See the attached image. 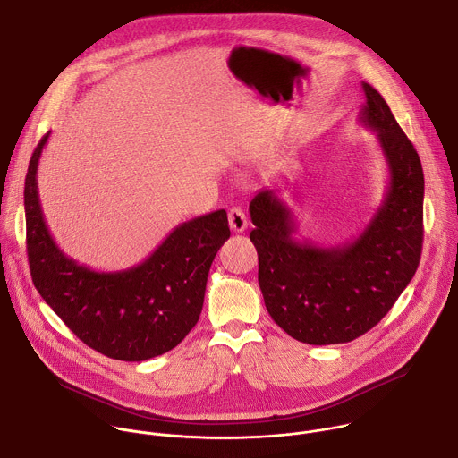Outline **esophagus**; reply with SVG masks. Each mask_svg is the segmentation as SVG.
<instances>
[{
    "instance_id": "34e87169",
    "label": "esophagus",
    "mask_w": 458,
    "mask_h": 458,
    "mask_svg": "<svg viewBox=\"0 0 458 458\" xmlns=\"http://www.w3.org/2000/svg\"><path fill=\"white\" fill-rule=\"evenodd\" d=\"M228 223H230L232 232L242 233V232L246 230V226H248V219H246L242 208H239V207L230 208V212H228Z\"/></svg>"
}]
</instances>
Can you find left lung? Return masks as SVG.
Segmentation results:
<instances>
[{
  "label": "left lung",
  "instance_id": "obj_1",
  "mask_svg": "<svg viewBox=\"0 0 458 458\" xmlns=\"http://www.w3.org/2000/svg\"><path fill=\"white\" fill-rule=\"evenodd\" d=\"M359 121L377 132L389 182L366 230L344 246L297 241L292 210L274 190L250 203L259 286L272 318L293 339L326 346L350 343L395 304L422 253L424 172L420 157L384 98L362 83Z\"/></svg>",
  "mask_w": 458,
  "mask_h": 458
}]
</instances>
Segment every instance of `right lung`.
<instances>
[{"instance_id":"add662e5","label":"right lung","mask_w":458,"mask_h":458,"mask_svg":"<svg viewBox=\"0 0 458 458\" xmlns=\"http://www.w3.org/2000/svg\"><path fill=\"white\" fill-rule=\"evenodd\" d=\"M38 143L25 179L27 253L30 276L45 302L92 350L141 362L175 348L199 320L212 260L230 237L217 210L174 232L143 263L123 272H94L54 242L39 205Z\"/></svg>"}]
</instances>
